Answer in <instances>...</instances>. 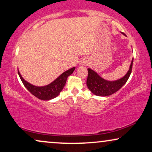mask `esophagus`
Segmentation results:
<instances>
[{
	"label": "esophagus",
	"instance_id": "esophagus-1",
	"mask_svg": "<svg viewBox=\"0 0 152 152\" xmlns=\"http://www.w3.org/2000/svg\"><path fill=\"white\" fill-rule=\"evenodd\" d=\"M87 64V62L86 61H84V60L80 62V65H81V66H85V65H86Z\"/></svg>",
	"mask_w": 152,
	"mask_h": 152
}]
</instances>
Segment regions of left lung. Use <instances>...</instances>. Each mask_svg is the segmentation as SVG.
Wrapping results in <instances>:
<instances>
[{"label":"left lung","mask_w":152,"mask_h":152,"mask_svg":"<svg viewBox=\"0 0 152 152\" xmlns=\"http://www.w3.org/2000/svg\"><path fill=\"white\" fill-rule=\"evenodd\" d=\"M123 35L125 34L121 32ZM134 58H132L129 69L123 77L116 80H107L102 78L98 74L90 68L87 69L88 76L87 79V86L88 89L94 95L98 96H108L118 91L127 82L128 78L132 73V65H133Z\"/></svg>","instance_id":"obj_1"}]
</instances>
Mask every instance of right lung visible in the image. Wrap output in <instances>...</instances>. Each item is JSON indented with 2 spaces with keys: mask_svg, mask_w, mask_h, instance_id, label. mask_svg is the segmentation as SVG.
Returning <instances> with one entry per match:
<instances>
[{
  "mask_svg": "<svg viewBox=\"0 0 152 152\" xmlns=\"http://www.w3.org/2000/svg\"><path fill=\"white\" fill-rule=\"evenodd\" d=\"M75 67L71 68V69L67 70L63 74H61L56 79L51 83L50 84L45 86H35L31 83H29L25 80L23 78L22 76L20 75V72L18 70V75L20 76V80L22 81L23 85L26 87L29 92L31 94H33L34 96L39 98L40 100H48L53 99L59 95L61 91L63 90L64 86H65L66 81L68 76L73 74L74 70H75Z\"/></svg>",
  "mask_w": 152,
  "mask_h": 152,
  "instance_id": "1",
  "label": "right lung"
}]
</instances>
